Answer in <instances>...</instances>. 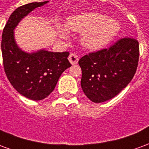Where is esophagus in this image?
<instances>
[{
	"label": "esophagus",
	"instance_id": "obj_1",
	"mask_svg": "<svg viewBox=\"0 0 149 149\" xmlns=\"http://www.w3.org/2000/svg\"><path fill=\"white\" fill-rule=\"evenodd\" d=\"M78 56L75 53H70V55L68 56V61L72 65H76L78 62Z\"/></svg>",
	"mask_w": 149,
	"mask_h": 149
}]
</instances>
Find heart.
<instances>
[{"label": "heart", "mask_w": 149, "mask_h": 149, "mask_svg": "<svg viewBox=\"0 0 149 149\" xmlns=\"http://www.w3.org/2000/svg\"><path fill=\"white\" fill-rule=\"evenodd\" d=\"M68 29L77 33H85L82 36V43L92 50L101 49L115 37L119 26L115 21L109 20L104 15L96 13H86L68 18ZM63 37L67 36L65 29H61Z\"/></svg>", "instance_id": "obj_1"}]
</instances>
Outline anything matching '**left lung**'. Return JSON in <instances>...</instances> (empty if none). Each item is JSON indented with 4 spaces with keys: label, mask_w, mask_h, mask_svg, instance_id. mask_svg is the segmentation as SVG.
Segmentation results:
<instances>
[{
    "label": "left lung",
    "mask_w": 149,
    "mask_h": 149,
    "mask_svg": "<svg viewBox=\"0 0 149 149\" xmlns=\"http://www.w3.org/2000/svg\"><path fill=\"white\" fill-rule=\"evenodd\" d=\"M140 56L137 40L119 39L108 49L89 52L81 57V88L95 103L112 99L134 77Z\"/></svg>",
    "instance_id": "8db88e82"
}]
</instances>
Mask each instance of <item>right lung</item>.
<instances>
[{
  "instance_id": "right-lung-1",
  "label": "right lung",
  "mask_w": 149,
  "mask_h": 149,
  "mask_svg": "<svg viewBox=\"0 0 149 149\" xmlns=\"http://www.w3.org/2000/svg\"><path fill=\"white\" fill-rule=\"evenodd\" d=\"M47 2H33L18 7L10 15L2 33L1 52L5 74L19 93L33 100L48 97L55 88L62 72L72 65L68 60V52L40 50L27 53L15 42L13 29L19 21Z\"/></svg>"
}]
</instances>
